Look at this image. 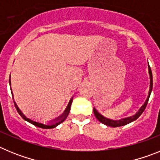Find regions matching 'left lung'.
<instances>
[{"label":"left lung","mask_w":160,"mask_h":160,"mask_svg":"<svg viewBox=\"0 0 160 160\" xmlns=\"http://www.w3.org/2000/svg\"><path fill=\"white\" fill-rule=\"evenodd\" d=\"M148 70H149V74H150V90H149V93H148V96L147 98L146 101L144 102L143 105L140 107L139 109V111L135 114V115H133V116L128 117V118H122V119L120 120H112V119H109V118H105L104 116H102V114H100L98 112L97 110L95 108H94V114L95 115L96 118H97L100 122L102 123L105 124V125L109 126V127H112V128H118V127H121V126H125L127 124L130 123V122H133V121H135L136 120L138 117L140 116L141 114H142V112L144 111L145 108H146L147 105H148V100H149L150 95H151V92H152V86H153V79H152V70H151V67H150L149 64H148Z\"/></svg>","instance_id":"left-lung-1"}]
</instances>
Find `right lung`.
<instances>
[{"label":"right lung","mask_w":160,"mask_h":160,"mask_svg":"<svg viewBox=\"0 0 160 160\" xmlns=\"http://www.w3.org/2000/svg\"><path fill=\"white\" fill-rule=\"evenodd\" d=\"M14 105H15V107H16L17 111H18V112L19 113V114L21 115V116L22 117V118H24V119L25 120V121H27V122H30L31 124H32V125L36 126V127H38V128H43V129H51V128H56L58 125H59L60 123H62V122H64L65 119H66V118H67L68 114H69V112H70V106L69 107L68 106L67 108L66 109V111H65L64 114L62 115V116H60V118H57L55 120H57V122H54V123L53 124H48V125H46V124H43V123H41V122H35V121H33V120L30 119V118H28L27 117H25V115H24L23 114H22V112L19 110V108L18 107V106H17V104L15 102H14Z\"/></svg>","instance_id":"obj_1"}]
</instances>
